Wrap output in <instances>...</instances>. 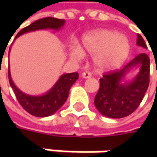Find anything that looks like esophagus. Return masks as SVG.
Returning <instances> with one entry per match:
<instances>
[{
    "label": "esophagus",
    "mask_w": 157,
    "mask_h": 157,
    "mask_svg": "<svg viewBox=\"0 0 157 157\" xmlns=\"http://www.w3.org/2000/svg\"><path fill=\"white\" fill-rule=\"evenodd\" d=\"M81 77L83 78H90L92 77V74H91L90 72L86 71V72H83V73H82Z\"/></svg>",
    "instance_id": "obj_1"
}]
</instances>
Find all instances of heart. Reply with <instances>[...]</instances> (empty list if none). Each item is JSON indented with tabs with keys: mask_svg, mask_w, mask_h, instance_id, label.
Listing matches in <instances>:
<instances>
[{
	"mask_svg": "<svg viewBox=\"0 0 157 157\" xmlns=\"http://www.w3.org/2000/svg\"><path fill=\"white\" fill-rule=\"evenodd\" d=\"M130 52L129 40L126 36L112 29H98L86 34L79 45L71 46L70 57L80 60L85 53L94 56V61L99 71H111L120 67Z\"/></svg>",
	"mask_w": 157,
	"mask_h": 157,
	"instance_id": "b5f03b06",
	"label": "heart"
}]
</instances>
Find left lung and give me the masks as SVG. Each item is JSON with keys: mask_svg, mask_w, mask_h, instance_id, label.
<instances>
[{"mask_svg": "<svg viewBox=\"0 0 157 157\" xmlns=\"http://www.w3.org/2000/svg\"><path fill=\"white\" fill-rule=\"evenodd\" d=\"M137 46L147 49L145 41L137 34ZM135 69L138 71L131 81L126 75ZM100 86L94 105L104 116L120 119L131 114L142 102L149 84V58L145 53L136 56L120 71L105 73L100 79Z\"/></svg>", "mask_w": 157, "mask_h": 157, "instance_id": "1", "label": "left lung"}]
</instances>
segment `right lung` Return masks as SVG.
Segmentation results:
<instances>
[{
	"label": "right lung",
	"mask_w": 157,
	"mask_h": 157,
	"mask_svg": "<svg viewBox=\"0 0 157 157\" xmlns=\"http://www.w3.org/2000/svg\"><path fill=\"white\" fill-rule=\"evenodd\" d=\"M65 21L54 17H45L34 21L30 25L23 28L16 35L15 40L20 36L28 32H32L41 29H52L55 31L60 30L63 27ZM10 52V49H9ZM78 78V72L66 73L59 77L57 81L45 94L40 95H30L21 92L12 80L10 68L9 67V84L14 90L18 102L26 111L36 117H47L54 114L62 107L69 95L70 88Z\"/></svg>",
	"instance_id": "right-lung-1"
}]
</instances>
